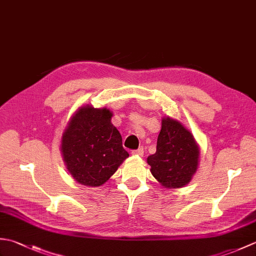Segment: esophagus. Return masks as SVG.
<instances>
[{"mask_svg":"<svg viewBox=\"0 0 256 256\" xmlns=\"http://www.w3.org/2000/svg\"><path fill=\"white\" fill-rule=\"evenodd\" d=\"M132 154L133 155H138V156H143L144 155V148L143 146H140L138 150H132Z\"/></svg>","mask_w":256,"mask_h":256,"instance_id":"esophagus-1","label":"esophagus"}]
</instances>
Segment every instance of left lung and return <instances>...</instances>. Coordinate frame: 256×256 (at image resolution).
<instances>
[{
	"label": "left lung",
	"mask_w": 256,
	"mask_h": 256,
	"mask_svg": "<svg viewBox=\"0 0 256 256\" xmlns=\"http://www.w3.org/2000/svg\"><path fill=\"white\" fill-rule=\"evenodd\" d=\"M199 148L192 134L170 118L162 121L156 153L148 157L153 176L166 188L187 184L197 170Z\"/></svg>",
	"instance_id": "left-lung-1"
}]
</instances>
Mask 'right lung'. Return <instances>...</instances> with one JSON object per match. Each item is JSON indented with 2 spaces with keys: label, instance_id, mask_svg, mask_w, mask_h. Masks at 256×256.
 Masks as SVG:
<instances>
[{
  "label": "right lung",
  "instance_id": "1",
  "mask_svg": "<svg viewBox=\"0 0 256 256\" xmlns=\"http://www.w3.org/2000/svg\"><path fill=\"white\" fill-rule=\"evenodd\" d=\"M111 118L106 108L86 106L79 108L64 133V160L76 182L84 186H101L128 157Z\"/></svg>",
  "mask_w": 256,
  "mask_h": 256
}]
</instances>
